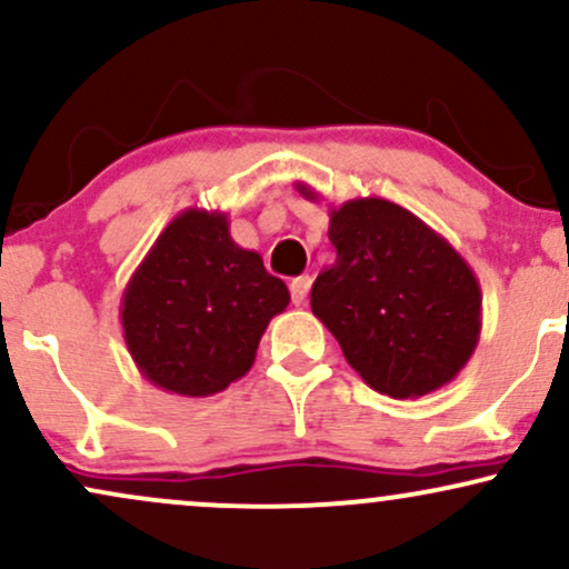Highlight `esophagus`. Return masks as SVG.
Instances as JSON below:
<instances>
[{
    "mask_svg": "<svg viewBox=\"0 0 569 569\" xmlns=\"http://www.w3.org/2000/svg\"><path fill=\"white\" fill-rule=\"evenodd\" d=\"M310 286H312V278L310 276H299L291 280V302L293 305H305L307 293H310Z\"/></svg>",
    "mask_w": 569,
    "mask_h": 569,
    "instance_id": "1",
    "label": "esophagus"
}]
</instances>
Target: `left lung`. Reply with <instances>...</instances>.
Segmentation results:
<instances>
[{
  "mask_svg": "<svg viewBox=\"0 0 569 569\" xmlns=\"http://www.w3.org/2000/svg\"><path fill=\"white\" fill-rule=\"evenodd\" d=\"M297 189L318 198L302 181ZM329 217L337 259L312 283L310 307L350 367L401 401L452 382L481 335V289L466 259L390 200L356 198Z\"/></svg>",
  "mask_w": 569,
  "mask_h": 569,
  "instance_id": "1",
  "label": "left lung"
}]
</instances>
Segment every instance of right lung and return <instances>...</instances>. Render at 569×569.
<instances>
[{
  "label": "right lung",
  "instance_id": "add662e5",
  "mask_svg": "<svg viewBox=\"0 0 569 569\" xmlns=\"http://www.w3.org/2000/svg\"><path fill=\"white\" fill-rule=\"evenodd\" d=\"M289 302L262 257L234 243L224 211L187 208L130 276L122 337L141 377L168 393L206 398L253 367L259 339Z\"/></svg>",
  "mask_w": 569,
  "mask_h": 569
}]
</instances>
